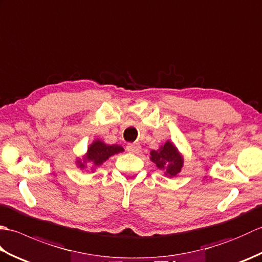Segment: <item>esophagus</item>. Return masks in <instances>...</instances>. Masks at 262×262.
<instances>
[{"label":"esophagus","mask_w":262,"mask_h":262,"mask_svg":"<svg viewBox=\"0 0 262 262\" xmlns=\"http://www.w3.org/2000/svg\"><path fill=\"white\" fill-rule=\"evenodd\" d=\"M127 151L129 152V153H138L141 151V146H140V144H137V143H133V144H128L127 145Z\"/></svg>","instance_id":"34e87169"}]
</instances>
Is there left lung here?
<instances>
[{"mask_svg": "<svg viewBox=\"0 0 262 262\" xmlns=\"http://www.w3.org/2000/svg\"><path fill=\"white\" fill-rule=\"evenodd\" d=\"M151 160L160 170H165V174L169 177H176L183 165L182 157L171 142H166L157 151L153 149Z\"/></svg>", "mask_w": 262, "mask_h": 262, "instance_id": "left-lung-1", "label": "left lung"}]
</instances>
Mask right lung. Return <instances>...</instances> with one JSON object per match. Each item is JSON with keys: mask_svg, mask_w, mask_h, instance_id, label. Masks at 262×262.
<instances>
[{"mask_svg": "<svg viewBox=\"0 0 262 262\" xmlns=\"http://www.w3.org/2000/svg\"><path fill=\"white\" fill-rule=\"evenodd\" d=\"M124 151V148L118 145H107L101 141H94L88 148V153L84 158V161L81 162L80 160H77V165L81 169L85 168V163L89 162L90 164H93V166L101 165L105 160H108L111 155L118 154L119 152ZM92 166V168H93Z\"/></svg>", "mask_w": 262, "mask_h": 262, "instance_id": "1", "label": "right lung"}]
</instances>
